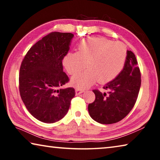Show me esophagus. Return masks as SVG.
<instances>
[{
	"instance_id": "34e87169",
	"label": "esophagus",
	"mask_w": 160,
	"mask_h": 160,
	"mask_svg": "<svg viewBox=\"0 0 160 160\" xmlns=\"http://www.w3.org/2000/svg\"><path fill=\"white\" fill-rule=\"evenodd\" d=\"M84 92V90H82V89L81 88H76L75 89V94H76V95H79V94H80L81 93H82Z\"/></svg>"
}]
</instances>
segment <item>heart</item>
Segmentation results:
<instances>
[{"instance_id": "heart-1", "label": "heart", "mask_w": 160, "mask_h": 160, "mask_svg": "<svg viewBox=\"0 0 160 160\" xmlns=\"http://www.w3.org/2000/svg\"><path fill=\"white\" fill-rule=\"evenodd\" d=\"M78 51L68 53L63 61L64 67L70 75L85 71L72 78V84L85 88L96 81L109 82L120 73L127 56L126 45L121 42H112L104 37H90L82 40Z\"/></svg>"}]
</instances>
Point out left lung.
Returning <instances> with one entry per match:
<instances>
[{"label": "left lung", "instance_id": "1", "mask_svg": "<svg viewBox=\"0 0 160 160\" xmlns=\"http://www.w3.org/2000/svg\"><path fill=\"white\" fill-rule=\"evenodd\" d=\"M135 54L127 51L126 60L121 72L103 89L108 94L94 90L95 100L88 105L91 118L99 123L118 122L133 108L141 85V75Z\"/></svg>", "mask_w": 160, "mask_h": 160}]
</instances>
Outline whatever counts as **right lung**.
Returning a JSON list of instances; mask_svg holds the SVG:
<instances>
[{
    "label": "right lung",
    "instance_id": "add662e5",
    "mask_svg": "<svg viewBox=\"0 0 160 160\" xmlns=\"http://www.w3.org/2000/svg\"><path fill=\"white\" fill-rule=\"evenodd\" d=\"M74 34L51 32L30 48L22 61L19 89L29 112L38 120L52 123L63 118L75 95L73 88H61L69 81L62 61Z\"/></svg>",
    "mask_w": 160,
    "mask_h": 160
}]
</instances>
